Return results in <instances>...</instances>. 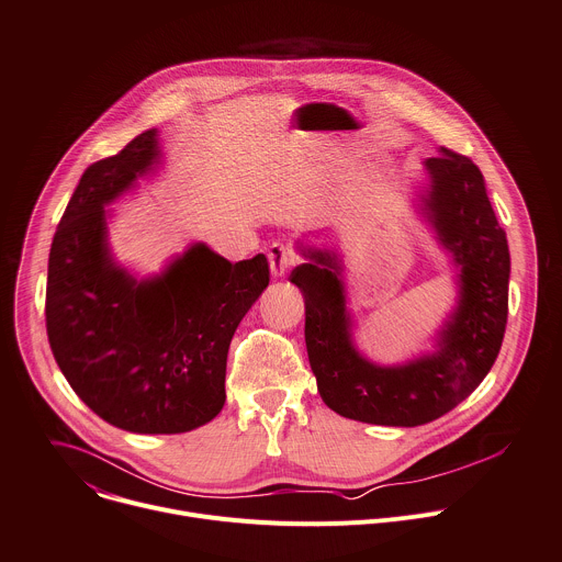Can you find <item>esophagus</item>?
<instances>
[{
	"label": "esophagus",
	"mask_w": 562,
	"mask_h": 562,
	"mask_svg": "<svg viewBox=\"0 0 562 562\" xmlns=\"http://www.w3.org/2000/svg\"><path fill=\"white\" fill-rule=\"evenodd\" d=\"M295 262V255L286 244H271L269 248V265H271V276L273 278H284L286 271L293 267Z\"/></svg>",
	"instance_id": "34e87169"
}]
</instances>
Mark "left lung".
I'll use <instances>...</instances> for the list:
<instances>
[{"label": "left lung", "instance_id": "left-lung-1", "mask_svg": "<svg viewBox=\"0 0 562 562\" xmlns=\"http://www.w3.org/2000/svg\"><path fill=\"white\" fill-rule=\"evenodd\" d=\"M422 161L426 186L413 209L448 258L457 291L432 349L376 363L356 342L345 255L338 246L295 241L302 265L291 282L304 297V342L323 401L340 417L415 428L462 403L488 374L502 347L512 255L480 168L454 151Z\"/></svg>", "mask_w": 562, "mask_h": 562}]
</instances>
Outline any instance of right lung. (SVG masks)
<instances>
[{"label": "right lung", "instance_id": "1", "mask_svg": "<svg viewBox=\"0 0 562 562\" xmlns=\"http://www.w3.org/2000/svg\"><path fill=\"white\" fill-rule=\"evenodd\" d=\"M164 166L157 127L89 166L50 244L46 276L58 368L100 419L138 435L188 432L222 413L233 334L269 286L262 252L231 265L203 241L149 276L116 260V213L108 206Z\"/></svg>", "mask_w": 562, "mask_h": 562}]
</instances>
